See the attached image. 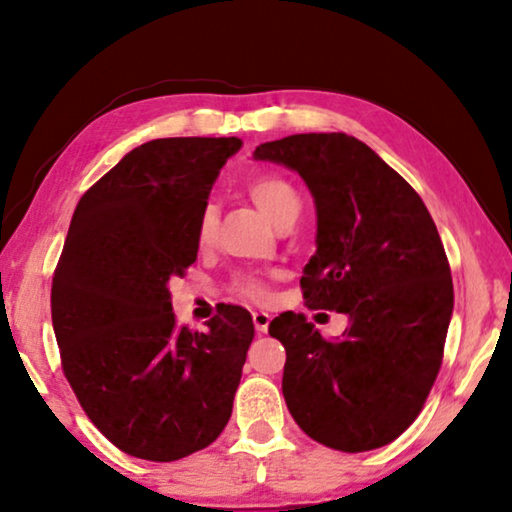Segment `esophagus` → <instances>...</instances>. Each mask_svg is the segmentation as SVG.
Segmentation results:
<instances>
[{
	"label": "esophagus",
	"mask_w": 512,
	"mask_h": 512,
	"mask_svg": "<svg viewBox=\"0 0 512 512\" xmlns=\"http://www.w3.org/2000/svg\"><path fill=\"white\" fill-rule=\"evenodd\" d=\"M254 326L258 333H265L270 326V314L268 312H254Z\"/></svg>",
	"instance_id": "esophagus-1"
}]
</instances>
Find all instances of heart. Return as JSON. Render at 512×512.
Listing matches in <instances>:
<instances>
[{
	"instance_id": "1",
	"label": "heart",
	"mask_w": 512,
	"mask_h": 512,
	"mask_svg": "<svg viewBox=\"0 0 512 512\" xmlns=\"http://www.w3.org/2000/svg\"><path fill=\"white\" fill-rule=\"evenodd\" d=\"M249 198L256 202V207L268 216V219L275 223L279 216L289 209L300 207L298 193L289 181L277 177V174H265V177H258L249 184ZM216 226H219V216H216V207L207 205L200 212L198 219V240L200 244H209L216 235ZM233 289L237 296L249 298V300H263L265 298V286L254 277H240L235 279Z\"/></svg>"
}]
</instances>
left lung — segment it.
<instances>
[{
    "label": "left lung",
    "instance_id": "1",
    "mask_svg": "<svg viewBox=\"0 0 512 512\" xmlns=\"http://www.w3.org/2000/svg\"><path fill=\"white\" fill-rule=\"evenodd\" d=\"M298 172L317 207V251L300 286L312 310L349 317L324 340L305 314L268 333L286 349L282 391L296 424L342 452L389 445L415 422L443 363L454 291L429 209L401 174L345 132L256 146Z\"/></svg>",
    "mask_w": 512,
    "mask_h": 512
}]
</instances>
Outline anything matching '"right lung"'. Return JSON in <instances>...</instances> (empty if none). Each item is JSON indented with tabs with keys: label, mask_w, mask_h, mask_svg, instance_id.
I'll return each instance as SVG.
<instances>
[{
	"label": "right lung",
	"mask_w": 512,
	"mask_h": 512,
	"mask_svg": "<svg viewBox=\"0 0 512 512\" xmlns=\"http://www.w3.org/2000/svg\"><path fill=\"white\" fill-rule=\"evenodd\" d=\"M237 137H167L132 149L74 209L53 275L65 377L118 450L177 461L228 424L254 340L240 305L205 331L177 326L170 279L198 258V219Z\"/></svg>",
	"instance_id": "right-lung-1"
}]
</instances>
